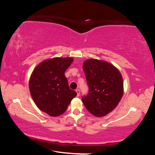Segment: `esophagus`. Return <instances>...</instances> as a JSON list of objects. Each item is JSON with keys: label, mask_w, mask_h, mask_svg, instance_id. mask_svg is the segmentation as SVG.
<instances>
[{"label": "esophagus", "mask_w": 155, "mask_h": 155, "mask_svg": "<svg viewBox=\"0 0 155 155\" xmlns=\"http://www.w3.org/2000/svg\"><path fill=\"white\" fill-rule=\"evenodd\" d=\"M76 91H77V96H79V95H80V90H78V89H77V90H76Z\"/></svg>", "instance_id": "esophagus-1"}]
</instances>
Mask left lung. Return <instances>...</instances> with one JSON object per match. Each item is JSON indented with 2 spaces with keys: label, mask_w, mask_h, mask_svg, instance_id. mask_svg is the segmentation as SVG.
I'll return each mask as SVG.
<instances>
[{
  "label": "left lung",
  "mask_w": 155,
  "mask_h": 155,
  "mask_svg": "<svg viewBox=\"0 0 155 155\" xmlns=\"http://www.w3.org/2000/svg\"><path fill=\"white\" fill-rule=\"evenodd\" d=\"M83 70L89 85V94L82 98L85 108L96 117H103L111 112L124 94L121 73L114 65L104 60L89 59Z\"/></svg>",
  "instance_id": "left-lung-1"
}]
</instances>
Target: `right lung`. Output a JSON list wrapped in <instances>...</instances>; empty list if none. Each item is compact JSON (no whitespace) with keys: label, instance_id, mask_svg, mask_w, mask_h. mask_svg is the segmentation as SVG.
<instances>
[{"label":"right lung","instance_id":"right-lung-1","mask_svg":"<svg viewBox=\"0 0 155 155\" xmlns=\"http://www.w3.org/2000/svg\"><path fill=\"white\" fill-rule=\"evenodd\" d=\"M72 57L48 59L34 68L29 79V90L38 109L52 117L66 111L77 95L68 86L65 72L73 61Z\"/></svg>","mask_w":155,"mask_h":155}]
</instances>
